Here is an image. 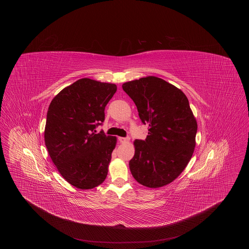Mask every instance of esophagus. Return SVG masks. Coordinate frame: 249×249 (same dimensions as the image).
Segmentation results:
<instances>
[{
	"mask_svg": "<svg viewBox=\"0 0 249 249\" xmlns=\"http://www.w3.org/2000/svg\"><path fill=\"white\" fill-rule=\"evenodd\" d=\"M119 141L121 143H125V142H129V138H126V137H119Z\"/></svg>",
	"mask_w": 249,
	"mask_h": 249,
	"instance_id": "esophagus-1",
	"label": "esophagus"
}]
</instances>
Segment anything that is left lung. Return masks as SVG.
<instances>
[{
	"label": "left lung",
	"mask_w": 249,
	"mask_h": 249,
	"mask_svg": "<svg viewBox=\"0 0 249 249\" xmlns=\"http://www.w3.org/2000/svg\"><path fill=\"white\" fill-rule=\"evenodd\" d=\"M137 107L145 140H135L129 162L134 179L144 187L160 188L173 182L190 162L195 147L197 121L187 96L165 80L147 76L122 85Z\"/></svg>",
	"instance_id": "1"
}]
</instances>
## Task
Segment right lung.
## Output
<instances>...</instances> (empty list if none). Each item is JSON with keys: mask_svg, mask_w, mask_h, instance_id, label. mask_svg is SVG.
Returning a JSON list of instances; mask_svg holds the SVG:
<instances>
[{"mask_svg": "<svg viewBox=\"0 0 249 249\" xmlns=\"http://www.w3.org/2000/svg\"><path fill=\"white\" fill-rule=\"evenodd\" d=\"M116 91L115 84L82 78L63 89L48 107V154L62 178L77 189H93L107 178L117 138L96 128L105 121V109Z\"/></svg>", "mask_w": 249, "mask_h": 249, "instance_id": "obj_1", "label": "right lung"}]
</instances>
